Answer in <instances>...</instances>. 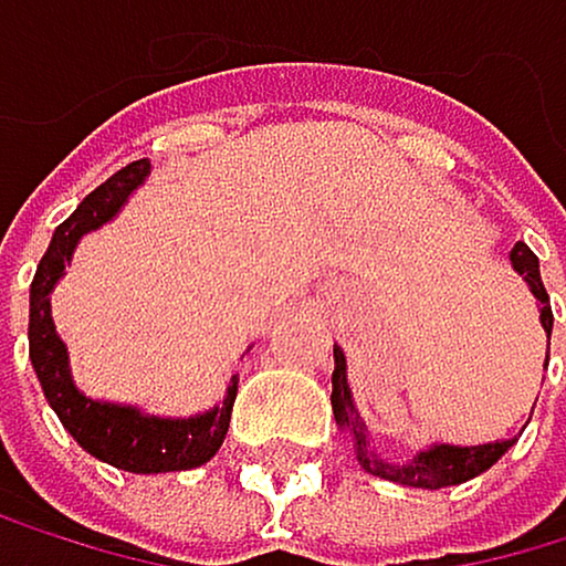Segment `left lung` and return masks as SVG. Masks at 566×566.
<instances>
[{
    "label": "left lung",
    "mask_w": 566,
    "mask_h": 566,
    "mask_svg": "<svg viewBox=\"0 0 566 566\" xmlns=\"http://www.w3.org/2000/svg\"><path fill=\"white\" fill-rule=\"evenodd\" d=\"M511 269L521 280L528 283L535 307H538V322H543L546 333V361H549V336H553V312H549V294L543 286V276H538V259L532 254V248L525 240H517L511 248ZM333 418L339 432L350 436V447L357 464H361L368 475H379L386 482L397 485H411V489H447V485H461L468 479L482 475V471L493 468L500 457L517 443L514 439H493V443H479V447H453V443H432L421 447L415 457L407 461H382L371 447V432L365 426L361 411H357L350 382H347V354L344 347L333 344Z\"/></svg>",
    "instance_id": "obj_1"
}]
</instances>
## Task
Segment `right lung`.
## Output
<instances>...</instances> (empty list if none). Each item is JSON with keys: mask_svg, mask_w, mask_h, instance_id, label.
<instances>
[{"mask_svg": "<svg viewBox=\"0 0 566 566\" xmlns=\"http://www.w3.org/2000/svg\"><path fill=\"white\" fill-rule=\"evenodd\" d=\"M151 163H130L119 172H113L102 187L73 209L66 222H60L52 233L49 251L41 254L34 283H31V365L41 382L49 407L60 415L63 429L77 439V447L87 450L98 461L113 464L119 471H134V475H163V471H187L201 468L212 461L216 450L222 447L230 429V411L237 400V379H230L222 403L209 407V411L187 415V418H166V415H148L145 407L134 403H113V400H95L73 382L70 371V354L63 336L55 333L52 322V290L66 276V265L73 251L87 237L102 230L105 222H113L123 205L134 198V190L148 180Z\"/></svg>", "mask_w": 566, "mask_h": 566, "instance_id": "obj_1", "label": "right lung"}]
</instances>
